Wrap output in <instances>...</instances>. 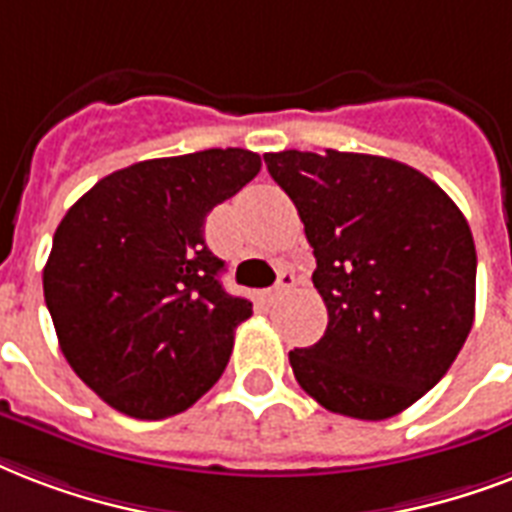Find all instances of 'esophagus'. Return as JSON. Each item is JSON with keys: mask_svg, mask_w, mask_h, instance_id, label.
<instances>
[{"mask_svg": "<svg viewBox=\"0 0 512 512\" xmlns=\"http://www.w3.org/2000/svg\"><path fill=\"white\" fill-rule=\"evenodd\" d=\"M296 285V275H293V269H283L280 275H277V285H275V293L272 296H283L288 293Z\"/></svg>", "mask_w": 512, "mask_h": 512, "instance_id": "obj_1", "label": "esophagus"}]
</instances>
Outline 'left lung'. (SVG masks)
Returning a JSON list of instances; mask_svg holds the SVG:
<instances>
[{
	"mask_svg": "<svg viewBox=\"0 0 512 512\" xmlns=\"http://www.w3.org/2000/svg\"><path fill=\"white\" fill-rule=\"evenodd\" d=\"M291 197L326 301L320 342L291 350L301 390L352 419L395 417L441 382L475 318V243L425 173L376 154H264Z\"/></svg>",
	"mask_w": 512,
	"mask_h": 512,
	"instance_id": "left-lung-1",
	"label": "left lung"
}]
</instances>
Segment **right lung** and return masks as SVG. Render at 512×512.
Wrapping results in <instances>:
<instances>
[{"label": "right lung", "mask_w": 512, "mask_h": 512, "mask_svg": "<svg viewBox=\"0 0 512 512\" xmlns=\"http://www.w3.org/2000/svg\"><path fill=\"white\" fill-rule=\"evenodd\" d=\"M261 170L248 149L144 160L82 194L42 272L61 352L112 408L181 414L219 382L253 304L221 288L205 216Z\"/></svg>", "instance_id": "add662e5"}]
</instances>
